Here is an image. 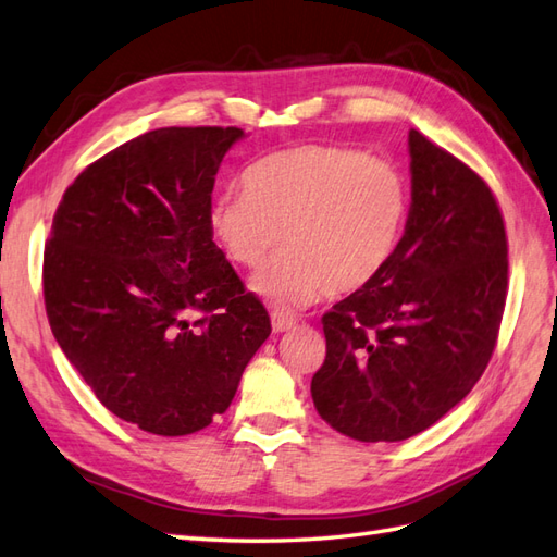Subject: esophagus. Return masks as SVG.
<instances>
[{"label":"esophagus","instance_id":"1","mask_svg":"<svg viewBox=\"0 0 557 557\" xmlns=\"http://www.w3.org/2000/svg\"><path fill=\"white\" fill-rule=\"evenodd\" d=\"M293 326H295V319L290 314H283V312L271 314V329H274V333L290 331Z\"/></svg>","mask_w":557,"mask_h":557}]
</instances>
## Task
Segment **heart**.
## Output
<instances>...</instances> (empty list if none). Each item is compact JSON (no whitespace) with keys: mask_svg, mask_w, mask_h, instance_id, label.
<instances>
[{"mask_svg":"<svg viewBox=\"0 0 557 557\" xmlns=\"http://www.w3.org/2000/svg\"><path fill=\"white\" fill-rule=\"evenodd\" d=\"M247 190L221 193L209 224L250 286L278 310L350 295L374 283L398 252L410 183L400 166L341 145H300L250 166Z\"/></svg>","mask_w":557,"mask_h":557,"instance_id":"obj_1","label":"heart"}]
</instances>
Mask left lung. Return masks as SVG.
<instances>
[{
  "instance_id": "left-lung-1",
  "label": "left lung",
  "mask_w": 557,
  "mask_h": 557,
  "mask_svg": "<svg viewBox=\"0 0 557 557\" xmlns=\"http://www.w3.org/2000/svg\"><path fill=\"white\" fill-rule=\"evenodd\" d=\"M412 202L383 274L324 314L319 417L355 441H405L474 388L496 348L508 240L472 169L410 131Z\"/></svg>"
}]
</instances>
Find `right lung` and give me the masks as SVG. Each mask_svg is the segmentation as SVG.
<instances>
[{
	"label": "right lung",
	"mask_w": 557,
	"mask_h": 557,
	"mask_svg": "<svg viewBox=\"0 0 557 557\" xmlns=\"http://www.w3.org/2000/svg\"><path fill=\"white\" fill-rule=\"evenodd\" d=\"M240 128H157L69 185L45 247L59 348L109 412L188 436L224 414L271 321L212 240L219 164Z\"/></svg>",
	"instance_id": "right-lung-1"
}]
</instances>
